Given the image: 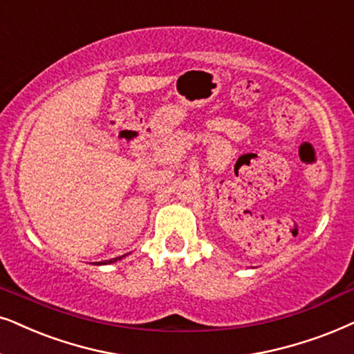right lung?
<instances>
[{
    "mask_svg": "<svg viewBox=\"0 0 354 354\" xmlns=\"http://www.w3.org/2000/svg\"><path fill=\"white\" fill-rule=\"evenodd\" d=\"M122 257H117V259H112V260H104V261H99V265H109V263H115L117 260H120Z\"/></svg>",
    "mask_w": 354,
    "mask_h": 354,
    "instance_id": "right-lung-1",
    "label": "right lung"
}]
</instances>
